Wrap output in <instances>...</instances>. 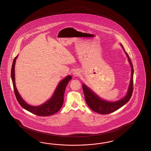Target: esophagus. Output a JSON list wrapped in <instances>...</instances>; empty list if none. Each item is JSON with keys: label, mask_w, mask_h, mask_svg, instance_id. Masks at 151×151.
Masks as SVG:
<instances>
[{"label": "esophagus", "mask_w": 151, "mask_h": 151, "mask_svg": "<svg viewBox=\"0 0 151 151\" xmlns=\"http://www.w3.org/2000/svg\"><path fill=\"white\" fill-rule=\"evenodd\" d=\"M73 76H78V73L77 71H75L74 72H73Z\"/></svg>", "instance_id": "34e87169"}]
</instances>
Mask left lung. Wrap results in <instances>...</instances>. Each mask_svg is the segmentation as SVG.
I'll list each match as a JSON object with an SVG mask.
<instances>
[{
  "label": "left lung",
  "instance_id": "8db88e82",
  "mask_svg": "<svg viewBox=\"0 0 151 151\" xmlns=\"http://www.w3.org/2000/svg\"><path fill=\"white\" fill-rule=\"evenodd\" d=\"M125 54L128 58V61L131 68V77L129 86L128 87V92L126 96L122 99L116 102H109L103 100L99 96L93 93L91 90L84 84L82 85V89L85 95V101L87 105L93 111L100 114H109L124 105L128 101L130 100L133 93V68L131 59L128 54L124 49V46L121 45Z\"/></svg>",
  "mask_w": 151,
  "mask_h": 151
}]
</instances>
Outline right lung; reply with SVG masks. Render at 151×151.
I'll return each instance as SVG.
<instances>
[{
	"mask_svg": "<svg viewBox=\"0 0 151 151\" xmlns=\"http://www.w3.org/2000/svg\"><path fill=\"white\" fill-rule=\"evenodd\" d=\"M17 56L13 60V63L11 70V76L13 81L15 95L19 104L23 108L33 114L39 116H48L58 112L61 108L64 102V93L65 88L69 83V81L71 80V76H68L60 82L56 88L55 92L49 100L47 101L44 104L39 106H32L27 104L22 97L19 95L15 83V64L17 59Z\"/></svg>",
	"mask_w": 151,
	"mask_h": 151,
	"instance_id": "right-lung-1",
	"label": "right lung"
}]
</instances>
